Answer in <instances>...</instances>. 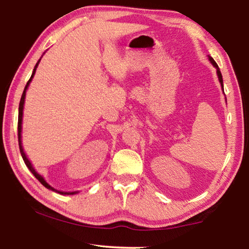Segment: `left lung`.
<instances>
[{
    "mask_svg": "<svg viewBox=\"0 0 249 249\" xmlns=\"http://www.w3.org/2000/svg\"><path fill=\"white\" fill-rule=\"evenodd\" d=\"M210 61L212 62V65L215 67L216 68V70H217V75H218V80H220V82H221V86H222V88H223V79H222V73H221V71H220V69H218V66H217V64L215 61H214V59L212 58V57H210Z\"/></svg>",
    "mask_w": 249,
    "mask_h": 249,
    "instance_id": "obj_1",
    "label": "left lung"
}]
</instances>
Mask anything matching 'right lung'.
Returning a JSON list of instances; mask_svg holds the SVG:
<instances>
[{"label":"right lung","instance_id":"1","mask_svg":"<svg viewBox=\"0 0 249 249\" xmlns=\"http://www.w3.org/2000/svg\"><path fill=\"white\" fill-rule=\"evenodd\" d=\"M38 64H39V61L37 62L36 66H35V68H34V71H33V74H32V77H31V79L28 80V82H27V84H26V87H25L24 92H23V94H22V98H20L19 107H18V146H19V150H20V154H22V157H23L24 162L26 163L27 168H28L29 170L32 171V174L36 177V179L38 180L39 182L44 185V187L48 188V189H52V190H54L53 188L50 187V185H49L47 182H46V181L44 180L43 177H41L40 175L37 174V172L35 171V169H34L33 166H32V163L29 162V160L27 159L26 155H25V153H24V150H23V147H22V141H20V132H22V116H23V107H24V100H25V94H26V90H27V88H28V84L31 83L32 79H33V77H34V74H35V71H36V68H37V66H38ZM54 191H56V190H54ZM58 192H59V191H58ZM59 193H62V195H64L65 192H59ZM73 193H74V192H71V193H65V195H73Z\"/></svg>","mask_w":249,"mask_h":249}]
</instances>
